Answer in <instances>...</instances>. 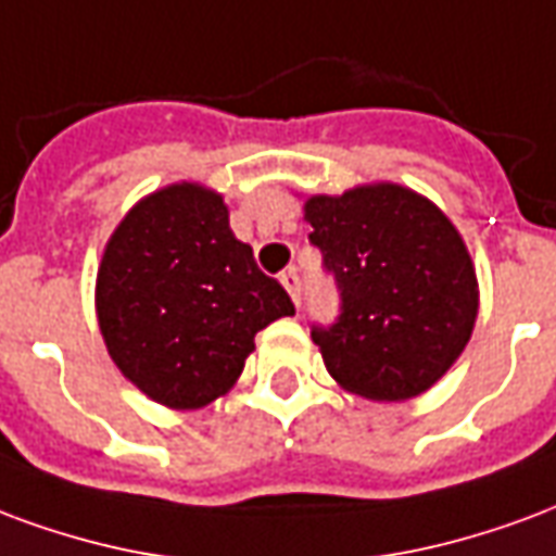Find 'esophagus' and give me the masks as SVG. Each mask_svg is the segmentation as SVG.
<instances>
[{
	"label": "esophagus",
	"mask_w": 556,
	"mask_h": 556,
	"mask_svg": "<svg viewBox=\"0 0 556 556\" xmlns=\"http://www.w3.org/2000/svg\"><path fill=\"white\" fill-rule=\"evenodd\" d=\"M281 283L283 290L290 293V299L299 305V302H302V278H299V273H295V269H287V273L281 275Z\"/></svg>",
	"instance_id": "esophagus-1"
}]
</instances>
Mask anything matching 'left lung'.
<instances>
[{"label":"left lung","mask_w":556,"mask_h":556,"mask_svg":"<svg viewBox=\"0 0 556 556\" xmlns=\"http://www.w3.org/2000/svg\"><path fill=\"white\" fill-rule=\"evenodd\" d=\"M305 222L340 290V317L314 328L331 379L364 400L420 396L471 340L480 283L439 206L400 184L311 194Z\"/></svg>","instance_id":"8db88e82"}]
</instances>
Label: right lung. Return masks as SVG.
<instances>
[{"label":"right lung","instance_id":"1","mask_svg":"<svg viewBox=\"0 0 556 556\" xmlns=\"http://www.w3.org/2000/svg\"><path fill=\"white\" fill-rule=\"evenodd\" d=\"M109 358L160 406L192 412L237 384L254 334L295 307L230 230L225 198L168 184L132 204L97 269Z\"/></svg>","mask_w":556,"mask_h":556}]
</instances>
